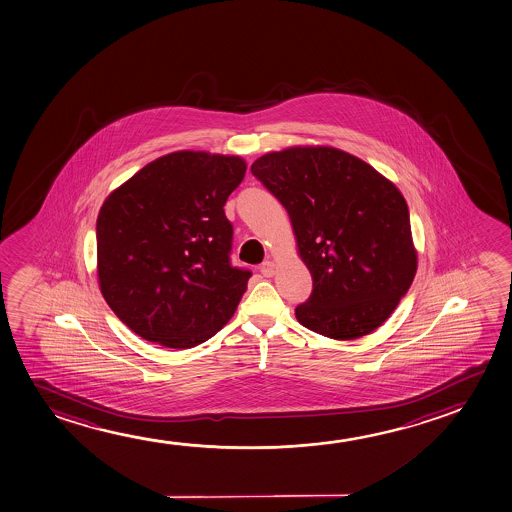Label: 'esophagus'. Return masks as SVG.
Wrapping results in <instances>:
<instances>
[{
  "label": "esophagus",
  "mask_w": 512,
  "mask_h": 512,
  "mask_svg": "<svg viewBox=\"0 0 512 512\" xmlns=\"http://www.w3.org/2000/svg\"><path fill=\"white\" fill-rule=\"evenodd\" d=\"M260 273H262V276H266V278H271V276L275 275V264L271 260L262 262L260 264Z\"/></svg>",
  "instance_id": "esophagus-1"
}]
</instances>
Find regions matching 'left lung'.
<instances>
[{"instance_id":"obj_1","label":"left lung","mask_w":512,"mask_h":512,"mask_svg":"<svg viewBox=\"0 0 512 512\" xmlns=\"http://www.w3.org/2000/svg\"><path fill=\"white\" fill-rule=\"evenodd\" d=\"M252 174L287 209L313 280L299 324L333 340L382 326L417 271L400 190L357 156L296 146L255 160Z\"/></svg>"}]
</instances>
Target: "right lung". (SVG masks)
<instances>
[{
	"mask_svg": "<svg viewBox=\"0 0 512 512\" xmlns=\"http://www.w3.org/2000/svg\"><path fill=\"white\" fill-rule=\"evenodd\" d=\"M239 156L176 151L105 199L97 220L98 283L144 340L192 349L236 312L252 273L230 264L223 206L245 178Z\"/></svg>",
	"mask_w": 512,
	"mask_h": 512,
	"instance_id": "right-lung-1",
	"label": "right lung"
}]
</instances>
